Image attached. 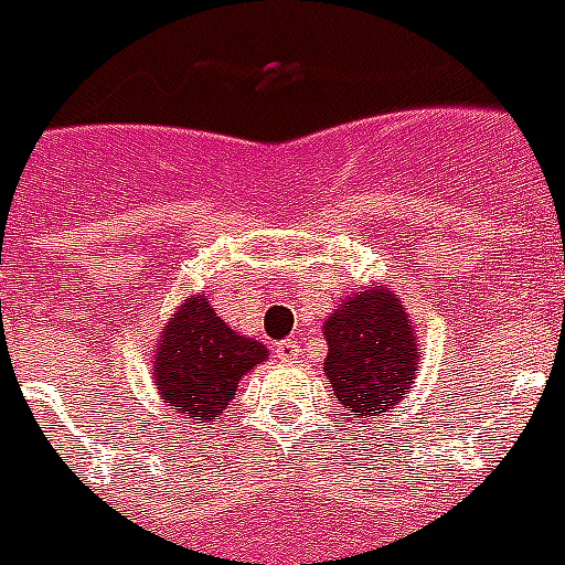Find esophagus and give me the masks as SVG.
Instances as JSON below:
<instances>
[{
  "mask_svg": "<svg viewBox=\"0 0 565 565\" xmlns=\"http://www.w3.org/2000/svg\"><path fill=\"white\" fill-rule=\"evenodd\" d=\"M275 356L281 362H296L301 360V348H298V342H292V339H284V342L275 345Z\"/></svg>",
  "mask_w": 565,
  "mask_h": 565,
  "instance_id": "obj_1",
  "label": "esophagus"
}]
</instances>
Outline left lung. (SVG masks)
<instances>
[{
  "label": "left lung",
  "instance_id": "8db88e82",
  "mask_svg": "<svg viewBox=\"0 0 565 565\" xmlns=\"http://www.w3.org/2000/svg\"><path fill=\"white\" fill-rule=\"evenodd\" d=\"M324 377L356 417L392 412L420 374V348L409 307L386 284L348 296L322 324Z\"/></svg>",
  "mask_w": 565,
  "mask_h": 565
}]
</instances>
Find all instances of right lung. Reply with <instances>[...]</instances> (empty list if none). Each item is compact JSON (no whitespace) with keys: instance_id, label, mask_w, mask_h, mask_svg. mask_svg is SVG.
Listing matches in <instances>:
<instances>
[{"instance_id":"1","label":"right lung","mask_w":565,"mask_h":565,"mask_svg":"<svg viewBox=\"0 0 565 565\" xmlns=\"http://www.w3.org/2000/svg\"><path fill=\"white\" fill-rule=\"evenodd\" d=\"M269 351L258 339L228 328L205 296H188L164 322L153 348L159 401L205 426L235 401L237 383Z\"/></svg>"}]
</instances>
